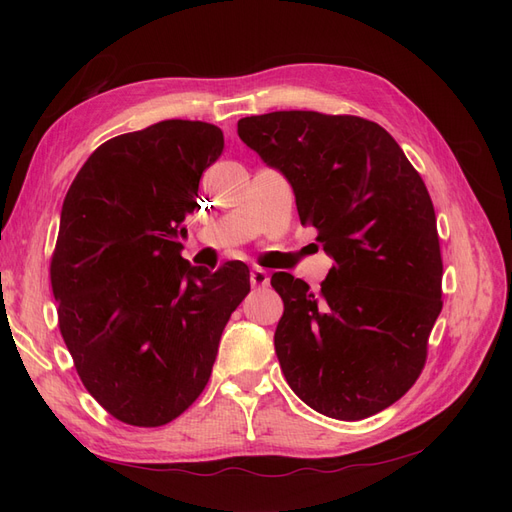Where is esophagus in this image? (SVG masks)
Instances as JSON below:
<instances>
[{"label":"esophagus","mask_w":512,"mask_h":512,"mask_svg":"<svg viewBox=\"0 0 512 512\" xmlns=\"http://www.w3.org/2000/svg\"><path fill=\"white\" fill-rule=\"evenodd\" d=\"M250 284H252V288H265L269 284V273L265 269H252Z\"/></svg>","instance_id":"obj_1"}]
</instances>
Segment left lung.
Instances as JSON below:
<instances>
[{"label": "left lung", "instance_id": "obj_1", "mask_svg": "<svg viewBox=\"0 0 512 512\" xmlns=\"http://www.w3.org/2000/svg\"><path fill=\"white\" fill-rule=\"evenodd\" d=\"M241 141L288 179L299 218L335 265L314 294L290 273L275 352L309 408L361 421L404 397L442 309L436 211L421 175L378 123L275 111L243 117Z\"/></svg>", "mask_w": 512, "mask_h": 512}]
</instances>
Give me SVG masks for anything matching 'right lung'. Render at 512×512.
<instances>
[{"label":"right lung","instance_id":"right-lung-1","mask_svg":"<svg viewBox=\"0 0 512 512\" xmlns=\"http://www.w3.org/2000/svg\"><path fill=\"white\" fill-rule=\"evenodd\" d=\"M224 134L168 119L102 143L64 198L51 256L61 337L117 421L160 427L209 382L230 314L250 292L239 260L192 267L177 241Z\"/></svg>","mask_w":512,"mask_h":512}]
</instances>
